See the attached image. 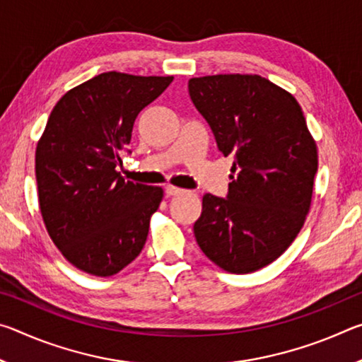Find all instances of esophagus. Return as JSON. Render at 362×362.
Here are the masks:
<instances>
[{
    "label": "esophagus",
    "mask_w": 362,
    "mask_h": 362,
    "mask_svg": "<svg viewBox=\"0 0 362 362\" xmlns=\"http://www.w3.org/2000/svg\"><path fill=\"white\" fill-rule=\"evenodd\" d=\"M164 192H166L168 196H177V194H182L183 189L182 188H177L174 185H168L166 188H164Z\"/></svg>",
    "instance_id": "34e87169"
}]
</instances>
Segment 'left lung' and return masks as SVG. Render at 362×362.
Wrapping results in <instances>:
<instances>
[{"label": "left lung", "mask_w": 362, "mask_h": 362, "mask_svg": "<svg viewBox=\"0 0 362 362\" xmlns=\"http://www.w3.org/2000/svg\"><path fill=\"white\" fill-rule=\"evenodd\" d=\"M188 93L218 150L235 161L226 198L203 196L196 243L225 272H257L302 230L317 170L316 142L296 97L267 78H192Z\"/></svg>", "instance_id": "obj_1"}]
</instances>
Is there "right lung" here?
Masks as SVG:
<instances>
[{
    "label": "right lung",
    "mask_w": 362,
    "mask_h": 362,
    "mask_svg": "<svg viewBox=\"0 0 362 362\" xmlns=\"http://www.w3.org/2000/svg\"><path fill=\"white\" fill-rule=\"evenodd\" d=\"M173 79L100 73L52 108L35 155L40 209L54 244L84 273L112 276L142 252L163 188L126 182L116 166L137 115Z\"/></svg>",
    "instance_id": "1"
}]
</instances>
